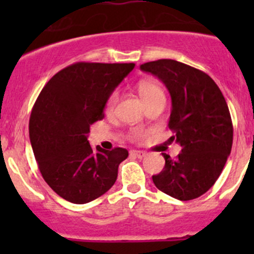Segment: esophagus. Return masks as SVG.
Wrapping results in <instances>:
<instances>
[{"label": "esophagus", "mask_w": 254, "mask_h": 254, "mask_svg": "<svg viewBox=\"0 0 254 254\" xmlns=\"http://www.w3.org/2000/svg\"><path fill=\"white\" fill-rule=\"evenodd\" d=\"M130 155L134 156V157H137V158H143L146 156V152H145V151L134 150V151H131V152H130Z\"/></svg>", "instance_id": "34e87169"}]
</instances>
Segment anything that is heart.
I'll list each match as a JSON object with an SVG mask.
<instances>
[{"instance_id":"b5f03b06","label":"heart","mask_w":254,"mask_h":254,"mask_svg":"<svg viewBox=\"0 0 254 254\" xmlns=\"http://www.w3.org/2000/svg\"><path fill=\"white\" fill-rule=\"evenodd\" d=\"M137 92L141 96L142 101L145 102L146 107L151 106L153 103H157V102L166 101V93L163 87L161 86L158 82L152 81V79H142L137 83ZM118 99H119V94L117 91H113L108 97H107L106 104H104V109L107 113H112L115 109V106L118 103ZM135 137L141 136V131H135L134 134Z\"/></svg>"}]
</instances>
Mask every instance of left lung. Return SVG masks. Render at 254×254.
<instances>
[{
	"instance_id": "obj_1",
	"label": "left lung",
	"mask_w": 254,
	"mask_h": 254,
	"mask_svg": "<svg viewBox=\"0 0 254 254\" xmlns=\"http://www.w3.org/2000/svg\"><path fill=\"white\" fill-rule=\"evenodd\" d=\"M140 68L170 91L171 140L182 147L176 158L162 153L165 167L152 176L153 183L178 200L199 198L214 186L231 152L234 127L226 101L209 75L179 61L161 59Z\"/></svg>"
}]
</instances>
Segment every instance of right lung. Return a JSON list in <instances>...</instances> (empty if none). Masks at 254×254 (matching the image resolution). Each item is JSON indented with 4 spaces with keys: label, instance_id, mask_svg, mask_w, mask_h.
Instances as JSON below:
<instances>
[{
    "label": "right lung",
    "instance_id": "1",
    "mask_svg": "<svg viewBox=\"0 0 254 254\" xmlns=\"http://www.w3.org/2000/svg\"><path fill=\"white\" fill-rule=\"evenodd\" d=\"M135 64L76 63L49 79L35 101L29 137L40 173L58 195L86 204L112 188L127 148L89 145L93 123L104 118L107 97Z\"/></svg>",
    "mask_w": 254,
    "mask_h": 254
}]
</instances>
